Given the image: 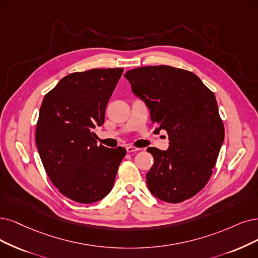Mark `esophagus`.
I'll use <instances>...</instances> for the list:
<instances>
[{"mask_svg":"<svg viewBox=\"0 0 258 258\" xmlns=\"http://www.w3.org/2000/svg\"><path fill=\"white\" fill-rule=\"evenodd\" d=\"M126 151L128 152V153H132V152H138V151H140V149L128 145V146H126Z\"/></svg>","mask_w":258,"mask_h":258,"instance_id":"esophagus-1","label":"esophagus"}]
</instances>
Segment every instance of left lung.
<instances>
[{"label":"left lung","instance_id":"obj_1","mask_svg":"<svg viewBox=\"0 0 258 258\" xmlns=\"http://www.w3.org/2000/svg\"><path fill=\"white\" fill-rule=\"evenodd\" d=\"M124 78L150 109L156 130L169 136L167 151L147 149L154 157L149 190L168 203L190 199L211 178L224 140L215 94L192 72L170 66L140 67Z\"/></svg>","mask_w":258,"mask_h":258}]
</instances>
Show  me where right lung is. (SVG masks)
Returning <instances> with one entry per match:
<instances>
[{
  "mask_svg": "<svg viewBox=\"0 0 258 258\" xmlns=\"http://www.w3.org/2000/svg\"><path fill=\"white\" fill-rule=\"evenodd\" d=\"M122 68L92 69L64 76L45 94L36 128V144L45 172L67 198L90 204L106 197L126 150L98 146L93 130Z\"/></svg>",
  "mask_w": 258,
  "mask_h": 258,
  "instance_id": "right-lung-1",
  "label": "right lung"
}]
</instances>
